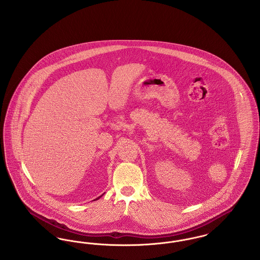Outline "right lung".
Masks as SVG:
<instances>
[{"mask_svg":"<svg viewBox=\"0 0 260 260\" xmlns=\"http://www.w3.org/2000/svg\"><path fill=\"white\" fill-rule=\"evenodd\" d=\"M98 199H99V198H98ZM98 199H96V200H98Z\"/></svg>","mask_w":260,"mask_h":260,"instance_id":"right-lung-1","label":"right lung"}]
</instances>
